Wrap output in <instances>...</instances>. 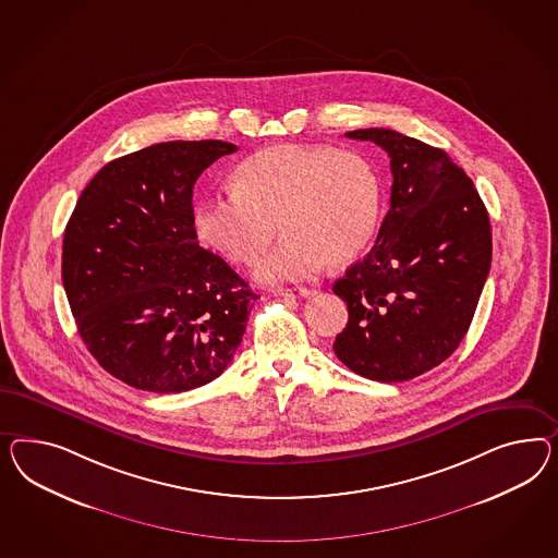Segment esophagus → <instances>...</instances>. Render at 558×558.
<instances>
[{"instance_id": "esophagus-1", "label": "esophagus", "mask_w": 558, "mask_h": 558, "mask_svg": "<svg viewBox=\"0 0 558 558\" xmlns=\"http://www.w3.org/2000/svg\"><path fill=\"white\" fill-rule=\"evenodd\" d=\"M278 294L284 299H306V296H311V290L304 287L280 288Z\"/></svg>"}]
</instances>
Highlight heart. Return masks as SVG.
Wrapping results in <instances>:
<instances>
[{
  "label": "heart",
  "instance_id": "b5f03b06",
  "mask_svg": "<svg viewBox=\"0 0 558 558\" xmlns=\"http://www.w3.org/2000/svg\"><path fill=\"white\" fill-rule=\"evenodd\" d=\"M231 182V193L196 203L195 233L227 259L254 264L280 217L287 238L259 264L262 280L306 278L327 259L341 266L374 235L379 179L362 154L325 144H274L243 158Z\"/></svg>",
  "mask_w": 558,
  "mask_h": 558
}]
</instances>
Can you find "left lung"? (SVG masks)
Listing matches in <instances>:
<instances>
[{
	"label": "left lung",
	"instance_id": "left-lung-1",
	"mask_svg": "<svg viewBox=\"0 0 558 558\" xmlns=\"http://www.w3.org/2000/svg\"><path fill=\"white\" fill-rule=\"evenodd\" d=\"M345 136L388 151L393 182L374 247L332 287L349 311L332 349L360 376L407 381L463 341L492 266V226L447 151L386 128Z\"/></svg>",
	"mask_w": 558,
	"mask_h": 558
}]
</instances>
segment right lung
Masks as SVG:
<instances>
[{
	"mask_svg": "<svg viewBox=\"0 0 558 558\" xmlns=\"http://www.w3.org/2000/svg\"><path fill=\"white\" fill-rule=\"evenodd\" d=\"M238 150L221 140L162 142L104 166L62 240V284L76 329L107 374L179 393L221 376L257 294L203 250L193 186Z\"/></svg>",
	"mask_w": 558,
	"mask_h": 558,
	"instance_id": "right-lung-1",
	"label": "right lung"
}]
</instances>
